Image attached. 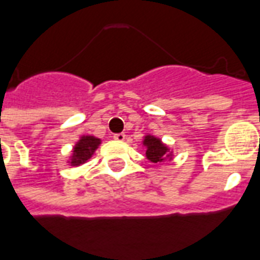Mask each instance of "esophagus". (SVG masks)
<instances>
[{
  "mask_svg": "<svg viewBox=\"0 0 260 260\" xmlns=\"http://www.w3.org/2000/svg\"><path fill=\"white\" fill-rule=\"evenodd\" d=\"M114 140L122 142V141L126 140V134H124V133H118V134H114Z\"/></svg>",
  "mask_w": 260,
  "mask_h": 260,
  "instance_id": "obj_1",
  "label": "esophagus"
}]
</instances>
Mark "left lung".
Returning <instances> with one entry per match:
<instances>
[{
    "instance_id": "left-lung-1",
    "label": "left lung",
    "mask_w": 260,
    "mask_h": 260,
    "mask_svg": "<svg viewBox=\"0 0 260 260\" xmlns=\"http://www.w3.org/2000/svg\"><path fill=\"white\" fill-rule=\"evenodd\" d=\"M146 146V157L152 162H161L168 156V148L161 141L153 136H146L144 140Z\"/></svg>"
}]
</instances>
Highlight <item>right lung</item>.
<instances>
[{
  "label": "right lung",
  "instance_id": "1",
  "mask_svg": "<svg viewBox=\"0 0 260 260\" xmlns=\"http://www.w3.org/2000/svg\"><path fill=\"white\" fill-rule=\"evenodd\" d=\"M99 144H100V140L99 138H94L92 136H85L81 137V140L78 141L76 146H74L73 150V157H72V161L70 164L72 166H80V164H84L86 160H89L92 157L93 152L98 149Z\"/></svg>",
  "mask_w": 260,
  "mask_h": 260
}]
</instances>
